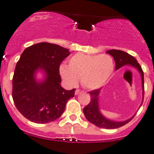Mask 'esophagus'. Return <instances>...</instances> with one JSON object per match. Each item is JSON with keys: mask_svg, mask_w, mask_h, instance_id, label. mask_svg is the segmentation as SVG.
I'll use <instances>...</instances> for the list:
<instances>
[{"mask_svg": "<svg viewBox=\"0 0 154 154\" xmlns=\"http://www.w3.org/2000/svg\"><path fill=\"white\" fill-rule=\"evenodd\" d=\"M82 93H84V91H81V90H79V89L75 90V95H79V94H82Z\"/></svg>", "mask_w": 154, "mask_h": 154, "instance_id": "obj_1", "label": "esophagus"}]
</instances>
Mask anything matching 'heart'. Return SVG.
Instances as JSON below:
<instances>
[{
	"instance_id": "heart-1",
	"label": "heart",
	"mask_w": 154,
	"mask_h": 154,
	"mask_svg": "<svg viewBox=\"0 0 154 154\" xmlns=\"http://www.w3.org/2000/svg\"><path fill=\"white\" fill-rule=\"evenodd\" d=\"M114 68L113 59L107 54H76L69 59L68 66H60V73L70 85H75L78 81L82 80L85 88L97 89L107 82Z\"/></svg>"
}]
</instances>
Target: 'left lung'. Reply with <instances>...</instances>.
I'll use <instances>...</instances> for the list:
<instances>
[{
  "label": "left lung",
  "mask_w": 154,
  "mask_h": 154,
  "mask_svg": "<svg viewBox=\"0 0 154 154\" xmlns=\"http://www.w3.org/2000/svg\"><path fill=\"white\" fill-rule=\"evenodd\" d=\"M107 53L110 54L114 57V59H115V69H118L121 66H124V65L129 64L135 66L139 71L141 75V80H142V90L143 95H144V72H143L139 63L137 62L136 59L133 56L129 54L128 53L125 52L124 51H121V50H109V51H107ZM100 89H96L89 92L91 98V102H90L88 106H86L83 109L84 115H85L87 120L89 122L94 124L97 127L105 129L119 128V127H123L125 124H128L129 121L133 118V117L126 121L117 122V121H109V120L106 119L105 117H103L101 115V113L100 112V110H99L98 105V96L99 94H100Z\"/></svg>",
  "instance_id": "1"
}]
</instances>
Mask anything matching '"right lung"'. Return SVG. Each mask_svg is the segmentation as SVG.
<instances>
[{"label": "right lung", "instance_id": "right-lung-1", "mask_svg": "<svg viewBox=\"0 0 154 154\" xmlns=\"http://www.w3.org/2000/svg\"><path fill=\"white\" fill-rule=\"evenodd\" d=\"M69 54L66 48L49 42L35 44L22 52L13 75L12 97L19 112L27 120L46 124L63 113L75 91H66L60 85V65ZM38 69L47 75L42 82H36L34 77Z\"/></svg>", "mask_w": 154, "mask_h": 154}]
</instances>
